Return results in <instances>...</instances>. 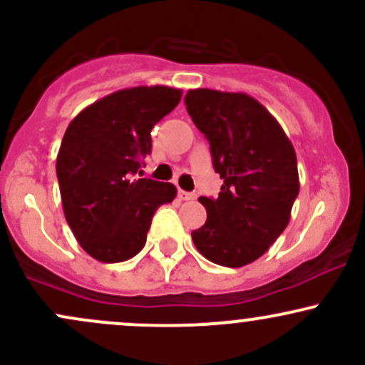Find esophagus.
Here are the masks:
<instances>
[{
  "instance_id": "34e87169",
  "label": "esophagus",
  "mask_w": 365,
  "mask_h": 365,
  "mask_svg": "<svg viewBox=\"0 0 365 365\" xmlns=\"http://www.w3.org/2000/svg\"><path fill=\"white\" fill-rule=\"evenodd\" d=\"M178 195H180V199H182V201H194V199H195L194 192H185V190H180Z\"/></svg>"
}]
</instances>
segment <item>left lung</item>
I'll list each match as a JSON object with an SVG mask.
<instances>
[{"label": "left lung", "instance_id": "1", "mask_svg": "<svg viewBox=\"0 0 365 365\" xmlns=\"http://www.w3.org/2000/svg\"><path fill=\"white\" fill-rule=\"evenodd\" d=\"M185 105L224 180L217 199L199 197L208 217L192 241L218 266L243 267L289 225L299 194L294 145L273 115L243 92L194 89Z\"/></svg>", "mask_w": 365, "mask_h": 365}]
</instances>
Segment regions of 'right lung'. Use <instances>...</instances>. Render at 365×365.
<instances>
[{"label":"right lung","instance_id":"1","mask_svg":"<svg viewBox=\"0 0 365 365\" xmlns=\"http://www.w3.org/2000/svg\"><path fill=\"white\" fill-rule=\"evenodd\" d=\"M182 91L140 86L105 96L68 125L56 160L64 217L99 262H124L147 243L152 217L176 197L173 183L134 178L152 152V129Z\"/></svg>","mask_w":365,"mask_h":365}]
</instances>
